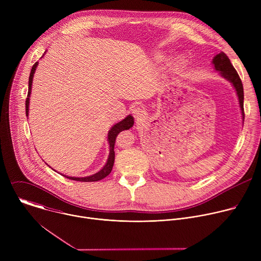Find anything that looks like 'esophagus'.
Here are the masks:
<instances>
[{
    "label": "esophagus",
    "instance_id": "34e87169",
    "mask_svg": "<svg viewBox=\"0 0 261 261\" xmlns=\"http://www.w3.org/2000/svg\"><path fill=\"white\" fill-rule=\"evenodd\" d=\"M133 116H134V118L136 119L137 122H140L145 117V111L141 107H136V108L133 109Z\"/></svg>",
    "mask_w": 261,
    "mask_h": 261
}]
</instances>
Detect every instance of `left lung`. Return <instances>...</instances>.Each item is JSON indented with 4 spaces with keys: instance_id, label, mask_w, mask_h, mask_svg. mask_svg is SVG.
<instances>
[{
    "instance_id": "obj_1",
    "label": "left lung",
    "mask_w": 261,
    "mask_h": 261,
    "mask_svg": "<svg viewBox=\"0 0 261 261\" xmlns=\"http://www.w3.org/2000/svg\"><path fill=\"white\" fill-rule=\"evenodd\" d=\"M213 64L215 66V69L217 71H220L221 75L224 77V79H226L227 81H229L233 85V87H234V89L237 91L238 97H239L240 106H241V109H242L243 119H245V111H244V88H243L242 81H241V79L239 76L237 70L232 66L229 58L224 53L218 54L214 58Z\"/></svg>"
}]
</instances>
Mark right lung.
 <instances>
[{
    "label": "right lung",
    "instance_id": "add662e5",
    "mask_svg": "<svg viewBox=\"0 0 261 261\" xmlns=\"http://www.w3.org/2000/svg\"><path fill=\"white\" fill-rule=\"evenodd\" d=\"M37 65H38V63H37V62L33 65L31 73H30V77H29V91H28V96H27V99H25V115H27V117H28V114H29V100H30L29 97H30V94H31L33 75L35 73ZM133 124H134L133 117L128 116L123 121L116 124L113 128L110 129V131L108 133V142H109V146H110L109 157H108L107 163L105 164V166L99 172H97L93 175H90V176H86V177H72V176H66V177L70 178V179H73V180H80V181H97V180H100V179L104 178L105 176H107L111 172V170H113V166H114V163H115V150H114V148H115V143H116L117 136L123 130L130 129L133 126Z\"/></svg>",
    "mask_w": 261,
    "mask_h": 261
}]
</instances>
